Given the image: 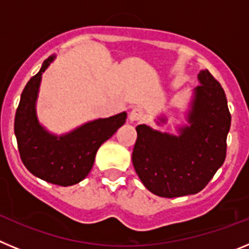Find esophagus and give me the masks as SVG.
<instances>
[{"mask_svg": "<svg viewBox=\"0 0 249 249\" xmlns=\"http://www.w3.org/2000/svg\"><path fill=\"white\" fill-rule=\"evenodd\" d=\"M143 118V112L141 108H133L129 113V121L131 122H137V121H141Z\"/></svg>", "mask_w": 249, "mask_h": 249, "instance_id": "obj_1", "label": "esophagus"}]
</instances>
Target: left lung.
<instances>
[{"mask_svg":"<svg viewBox=\"0 0 249 249\" xmlns=\"http://www.w3.org/2000/svg\"><path fill=\"white\" fill-rule=\"evenodd\" d=\"M190 126L171 136L140 124L132 162L141 181L153 195L166 198L202 191L223 164L231 113L221 83L208 70L198 73Z\"/></svg>","mask_w":249,"mask_h":249,"instance_id":"left-lung-1","label":"left lung"}]
</instances>
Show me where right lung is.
Listing matches in <instances>:
<instances>
[{"instance_id":"1","label":"right lung","mask_w":249,"mask_h":249,"mask_svg":"<svg viewBox=\"0 0 249 249\" xmlns=\"http://www.w3.org/2000/svg\"><path fill=\"white\" fill-rule=\"evenodd\" d=\"M52 59L53 57L46 59L38 73L31 77L22 91L15 116V135L19 157L32 175L48 183L67 187L89 175L101 144L126 122L127 114L123 112L86 123L62 137L47 133L37 122L35 103L42 72Z\"/></svg>"}]
</instances>
